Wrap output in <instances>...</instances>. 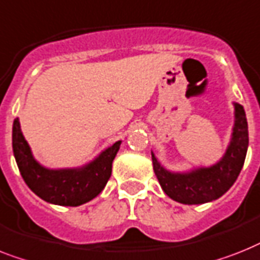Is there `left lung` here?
I'll return each mask as SVG.
<instances>
[{
    "instance_id": "8db88e82",
    "label": "left lung",
    "mask_w": 260,
    "mask_h": 260,
    "mask_svg": "<svg viewBox=\"0 0 260 260\" xmlns=\"http://www.w3.org/2000/svg\"><path fill=\"white\" fill-rule=\"evenodd\" d=\"M235 123L227 151L218 163L188 172L166 170L152 153L153 171L167 195L183 204H203L219 199L229 191L243 168L248 148V125L243 107L234 103Z\"/></svg>"
}]
</instances>
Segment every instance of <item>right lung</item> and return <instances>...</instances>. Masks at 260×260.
I'll list each match as a JSON object with an SVG mask.
<instances>
[{
  "instance_id": "1",
  "label": "right lung",
  "mask_w": 260,
  "mask_h": 260,
  "mask_svg": "<svg viewBox=\"0 0 260 260\" xmlns=\"http://www.w3.org/2000/svg\"><path fill=\"white\" fill-rule=\"evenodd\" d=\"M12 141L17 166L27 187L48 203L69 207L81 206L104 189L111 178L112 161L121 144L120 140L116 141L96 159L80 168L49 170L33 157L18 119L13 121Z\"/></svg>"
}]
</instances>
